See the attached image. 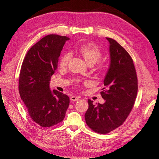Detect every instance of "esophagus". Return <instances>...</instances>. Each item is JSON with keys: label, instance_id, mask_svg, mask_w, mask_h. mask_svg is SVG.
I'll return each mask as SVG.
<instances>
[{"label": "esophagus", "instance_id": "34e87169", "mask_svg": "<svg viewBox=\"0 0 159 159\" xmlns=\"http://www.w3.org/2000/svg\"><path fill=\"white\" fill-rule=\"evenodd\" d=\"M79 97H77V96H71V98H70V99H71V102H75V101H78L79 99Z\"/></svg>", "mask_w": 159, "mask_h": 159}]
</instances>
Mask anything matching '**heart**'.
<instances>
[{
  "label": "heart",
  "mask_w": 159,
  "mask_h": 159,
  "mask_svg": "<svg viewBox=\"0 0 159 159\" xmlns=\"http://www.w3.org/2000/svg\"><path fill=\"white\" fill-rule=\"evenodd\" d=\"M79 51L86 61V63L90 66H93L94 64H95L102 58V52L100 49L96 45L90 43L82 45L79 48ZM70 57H71V55H70L69 53H66L61 56L60 60V66H66ZM100 68L102 69V66H100Z\"/></svg>",
  "instance_id": "b5f03b06"
}]
</instances>
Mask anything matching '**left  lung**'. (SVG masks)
Wrapping results in <instances>:
<instances>
[{"label":"left lung","instance_id":"obj_1","mask_svg":"<svg viewBox=\"0 0 159 159\" xmlns=\"http://www.w3.org/2000/svg\"><path fill=\"white\" fill-rule=\"evenodd\" d=\"M109 42L110 65L104 79L103 104H93L88 99L85 114L87 125L93 131L107 134L124 123L134 106L138 94V77L133 59L128 52L111 38Z\"/></svg>","mask_w":159,"mask_h":159}]
</instances>
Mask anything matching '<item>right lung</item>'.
I'll list each match as a JSON object with an SVG mask.
<instances>
[{
  "mask_svg": "<svg viewBox=\"0 0 159 159\" xmlns=\"http://www.w3.org/2000/svg\"><path fill=\"white\" fill-rule=\"evenodd\" d=\"M69 39L48 35L29 49L21 64L19 92L31 119L41 127H52L62 121L69 105L68 96L50 88V78Z\"/></svg>",
  "mask_w": 159,
  "mask_h": 159,
  "instance_id": "right-lung-1",
  "label": "right lung"
}]
</instances>
